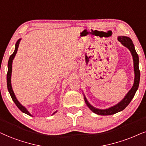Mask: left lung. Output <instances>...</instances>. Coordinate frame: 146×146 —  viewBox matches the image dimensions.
Instances as JSON below:
<instances>
[{
  "mask_svg": "<svg viewBox=\"0 0 146 146\" xmlns=\"http://www.w3.org/2000/svg\"><path fill=\"white\" fill-rule=\"evenodd\" d=\"M118 40L119 42H121V44L128 48L129 51H131V55L133 56V65H134V72H135V79H134V84L133 85L130 91H129L128 93L126 95V96L123 98V100L120 101L119 103H118L116 105H115L110 108L105 109V110H100L95 108L90 104L88 101L86 99L85 96H84V101L87 106L93 112L98 115H102V116H107V115H111L114 114L117 112L123 110L124 109L129 105L131 101L133 98L137 90L139 87V80H140V71L139 68V56L135 49V46L133 41L129 37L127 36H118Z\"/></svg>",
  "mask_w": 146,
  "mask_h": 146,
  "instance_id": "obj_1",
  "label": "left lung"
}]
</instances>
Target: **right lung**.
Wrapping results in <instances>:
<instances>
[{
	"instance_id": "right-lung-1",
	"label": "right lung",
	"mask_w": 146,
	"mask_h": 146,
	"mask_svg": "<svg viewBox=\"0 0 146 146\" xmlns=\"http://www.w3.org/2000/svg\"><path fill=\"white\" fill-rule=\"evenodd\" d=\"M20 40H21V38L19 39V40L17 41V42H16V44H15V51H14L12 55H11L10 57H9V62H8V72H7V89H8V91L10 93V95H11V97L14 103L15 104V105L17 106V107L20 110L22 111V112L25 113V114H26L29 115V116H32V115L30 114L29 111L27 110L26 108L23 107V106L21 105V104L19 103V102H18V100H17V98H16L15 94H14L13 91V89H12V87H11V72H12V62H13V60L14 57H15V56L16 53H17L18 47H19V42H20ZM55 112H57V111H55V112H54L53 114V115L55 114Z\"/></svg>"
}]
</instances>
